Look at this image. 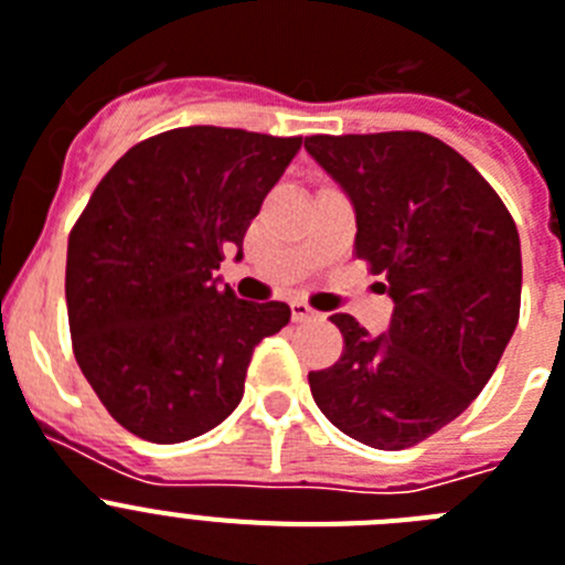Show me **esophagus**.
Instances as JSON below:
<instances>
[{"mask_svg":"<svg viewBox=\"0 0 565 565\" xmlns=\"http://www.w3.org/2000/svg\"><path fill=\"white\" fill-rule=\"evenodd\" d=\"M289 307H292V321H312V318H321L316 310H312L310 303L292 301Z\"/></svg>","mask_w":565,"mask_h":565,"instance_id":"esophagus-1","label":"esophagus"}]
</instances>
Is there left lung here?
<instances>
[{
    "instance_id": "left-lung-1",
    "label": "left lung",
    "mask_w": 565,
    "mask_h": 565,
    "mask_svg": "<svg viewBox=\"0 0 565 565\" xmlns=\"http://www.w3.org/2000/svg\"><path fill=\"white\" fill-rule=\"evenodd\" d=\"M307 153L355 210V255L384 273L390 330L352 316L335 366L310 372L318 409L350 438L406 449L478 398L520 316V235L487 179L415 130L307 136Z\"/></svg>"
}]
</instances>
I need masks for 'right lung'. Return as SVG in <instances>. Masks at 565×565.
<instances>
[{
    "instance_id": "add662e5",
    "label": "right lung",
    "mask_w": 565,
    "mask_h": 565,
    "mask_svg": "<svg viewBox=\"0 0 565 565\" xmlns=\"http://www.w3.org/2000/svg\"><path fill=\"white\" fill-rule=\"evenodd\" d=\"M301 150L238 127H179L130 147L67 238V321L87 384L127 431L181 444L242 404L253 350L289 323L215 276Z\"/></svg>"
}]
</instances>
